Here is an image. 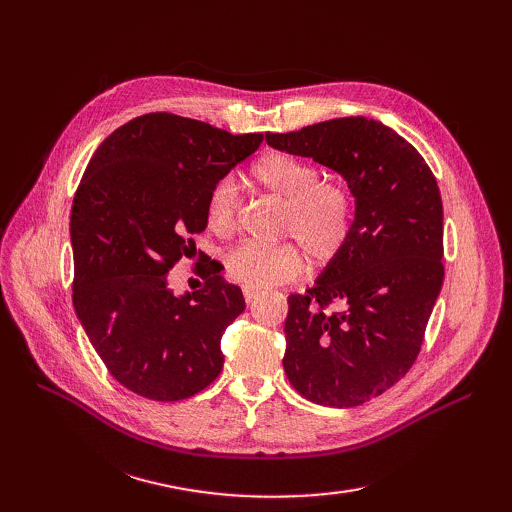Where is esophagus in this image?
Here are the masks:
<instances>
[{
  "label": "esophagus",
  "mask_w": 512,
  "mask_h": 512,
  "mask_svg": "<svg viewBox=\"0 0 512 512\" xmlns=\"http://www.w3.org/2000/svg\"><path fill=\"white\" fill-rule=\"evenodd\" d=\"M258 290L254 288H243V297H245V303H254L258 299Z\"/></svg>",
  "instance_id": "esophagus-1"
}]
</instances>
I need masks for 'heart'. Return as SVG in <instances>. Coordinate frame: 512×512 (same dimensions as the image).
I'll return each instance as SVG.
<instances>
[{"label":"heart","mask_w":512,"mask_h":512,"mask_svg":"<svg viewBox=\"0 0 512 512\" xmlns=\"http://www.w3.org/2000/svg\"><path fill=\"white\" fill-rule=\"evenodd\" d=\"M252 177L260 190L284 200L280 235L292 241L275 245L247 241L226 254V273L245 288L267 290L290 282L303 271L305 256L322 267L339 256L352 230V194L346 185L322 181V170L290 153H267ZM239 192L230 177L215 181L207 196V226L226 237L237 228Z\"/></svg>","instance_id":"obj_1"}]
</instances>
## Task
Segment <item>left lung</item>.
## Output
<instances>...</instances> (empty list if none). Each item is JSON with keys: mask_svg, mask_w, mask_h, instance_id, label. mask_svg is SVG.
Returning a JSON list of instances; mask_svg holds the SVG:
<instances>
[{"mask_svg": "<svg viewBox=\"0 0 512 512\" xmlns=\"http://www.w3.org/2000/svg\"><path fill=\"white\" fill-rule=\"evenodd\" d=\"M267 143L333 168L354 196L348 243L290 294L284 371L305 399L352 408L408 374L444 282L442 198L404 136L367 117L329 119Z\"/></svg>", "mask_w": 512, "mask_h": 512, "instance_id": "8db88e82", "label": "left lung"}]
</instances>
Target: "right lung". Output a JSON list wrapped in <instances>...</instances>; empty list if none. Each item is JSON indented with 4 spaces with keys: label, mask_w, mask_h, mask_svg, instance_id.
Listing matches in <instances>:
<instances>
[{
    "label": "right lung",
    "mask_w": 512,
    "mask_h": 512,
    "mask_svg": "<svg viewBox=\"0 0 512 512\" xmlns=\"http://www.w3.org/2000/svg\"><path fill=\"white\" fill-rule=\"evenodd\" d=\"M262 134L149 113L123 123L91 156L74 194L72 301L111 376L153 401L188 399L220 376V339L243 309L239 286L207 260L200 290L177 294L170 269L196 254L207 196Z\"/></svg>",
    "instance_id": "obj_1"
}]
</instances>
